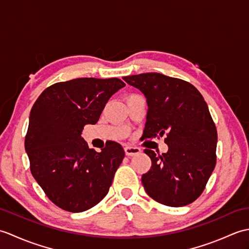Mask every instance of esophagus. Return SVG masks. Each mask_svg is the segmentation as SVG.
Wrapping results in <instances>:
<instances>
[{
  "label": "esophagus",
  "instance_id": "34e87169",
  "mask_svg": "<svg viewBox=\"0 0 249 249\" xmlns=\"http://www.w3.org/2000/svg\"><path fill=\"white\" fill-rule=\"evenodd\" d=\"M125 150V154L127 156H135V155H138L139 153L141 152V150L139 149V147L137 146H133V145H126L124 147Z\"/></svg>",
  "mask_w": 249,
  "mask_h": 249
}]
</instances>
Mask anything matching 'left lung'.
<instances>
[{
  "label": "left lung",
  "instance_id": "obj_1",
  "mask_svg": "<svg viewBox=\"0 0 249 249\" xmlns=\"http://www.w3.org/2000/svg\"><path fill=\"white\" fill-rule=\"evenodd\" d=\"M144 95L143 138L166 137L168 152L144 150L152 167L141 178L146 194L168 206H184L202 194L216 163L217 130L193 84L157 72L123 77Z\"/></svg>",
  "mask_w": 249,
  "mask_h": 249
}]
</instances>
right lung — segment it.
<instances>
[{"mask_svg": "<svg viewBox=\"0 0 249 249\" xmlns=\"http://www.w3.org/2000/svg\"><path fill=\"white\" fill-rule=\"evenodd\" d=\"M125 83L118 78H77L47 88L30 113L25 152L31 172L52 202L71 213L93 208L108 194L124 158L116 142L100 152L81 137L96 124L109 98Z\"/></svg>", "mask_w": 249, "mask_h": 249, "instance_id": "add662e5", "label": "right lung"}]
</instances>
